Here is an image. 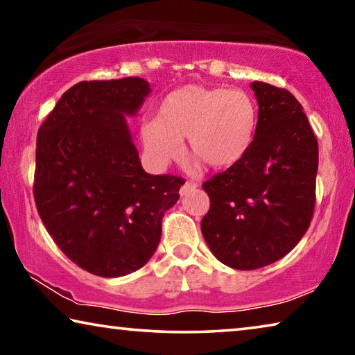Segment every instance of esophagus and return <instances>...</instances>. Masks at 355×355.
<instances>
[{
    "mask_svg": "<svg viewBox=\"0 0 355 355\" xmlns=\"http://www.w3.org/2000/svg\"><path fill=\"white\" fill-rule=\"evenodd\" d=\"M194 189H197V183H196V182H191V180H188V182H186V183L182 186V189H180V194L186 196V194H189V192H192Z\"/></svg>",
    "mask_w": 355,
    "mask_h": 355,
    "instance_id": "34e87169",
    "label": "esophagus"
}]
</instances>
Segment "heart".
Segmentation results:
<instances>
[{
    "mask_svg": "<svg viewBox=\"0 0 355 355\" xmlns=\"http://www.w3.org/2000/svg\"><path fill=\"white\" fill-rule=\"evenodd\" d=\"M258 122V105L249 92L188 84L166 95L158 119L142 127V139L158 166L178 158L183 152L182 137L188 136L192 153L224 169L248 155Z\"/></svg>",
    "mask_w": 355,
    "mask_h": 355,
    "instance_id": "heart-1",
    "label": "heart"
}]
</instances>
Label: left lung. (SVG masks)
<instances>
[{"mask_svg": "<svg viewBox=\"0 0 355 355\" xmlns=\"http://www.w3.org/2000/svg\"><path fill=\"white\" fill-rule=\"evenodd\" d=\"M258 130L248 155L202 188V235L227 266L252 271L285 257L309 230L316 202L318 139L286 89L254 81Z\"/></svg>", "mask_w": 355, "mask_h": 355, "instance_id": "left-lung-1", "label": "left lung"}]
</instances>
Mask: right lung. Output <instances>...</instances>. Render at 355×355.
<instances>
[{
    "label": "right lung",
    "instance_id": "obj_1",
    "mask_svg": "<svg viewBox=\"0 0 355 355\" xmlns=\"http://www.w3.org/2000/svg\"><path fill=\"white\" fill-rule=\"evenodd\" d=\"M142 78L81 81L40 125L34 200L42 222L71 261L100 277L142 268L161 239V222L180 199L177 175L142 169L123 114L137 112Z\"/></svg>",
    "mask_w": 355,
    "mask_h": 355
}]
</instances>
